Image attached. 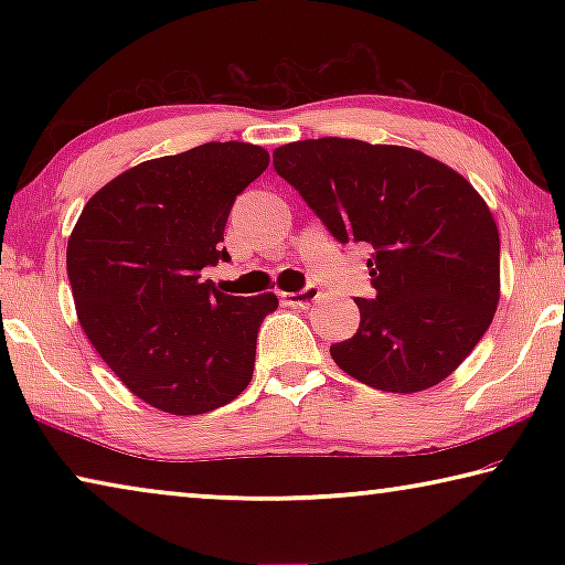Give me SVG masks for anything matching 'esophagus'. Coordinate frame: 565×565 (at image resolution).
Returning <instances> with one entry per match:
<instances>
[{
	"mask_svg": "<svg viewBox=\"0 0 565 565\" xmlns=\"http://www.w3.org/2000/svg\"><path fill=\"white\" fill-rule=\"evenodd\" d=\"M284 299H286V303H289V306H309V303L321 299V289H319V286L309 284V286H303L301 291L284 294Z\"/></svg>",
	"mask_w": 565,
	"mask_h": 565,
	"instance_id": "34e87169",
	"label": "esophagus"
}]
</instances>
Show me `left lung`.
I'll list each match as a JSON object with an SVG mask.
<instances>
[{"mask_svg":"<svg viewBox=\"0 0 565 565\" xmlns=\"http://www.w3.org/2000/svg\"><path fill=\"white\" fill-rule=\"evenodd\" d=\"M274 169L341 244L374 246V299H353L359 331L331 359L361 384L416 394L454 374L491 327L501 242L468 181L424 151L359 139H306Z\"/></svg>","mask_w":565,"mask_h":565,"instance_id":"8db88e82","label":"left lung"}]
</instances>
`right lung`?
Returning a JSON list of instances; mask_svg holds the SVG:
<instances>
[{
	"label": "right lung",
	"mask_w": 565,
	"mask_h": 565,
	"mask_svg": "<svg viewBox=\"0 0 565 565\" xmlns=\"http://www.w3.org/2000/svg\"><path fill=\"white\" fill-rule=\"evenodd\" d=\"M266 167L262 147L209 141L124 171L82 209L66 244L76 317L149 406L206 414L252 381L259 327L279 299L228 296L202 271L232 262L228 212Z\"/></svg>",
	"instance_id": "obj_1"
}]
</instances>
